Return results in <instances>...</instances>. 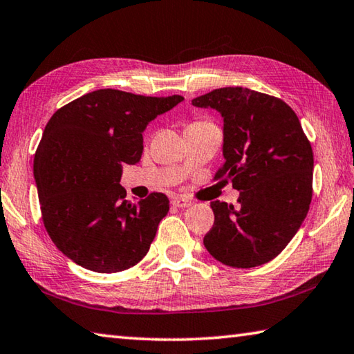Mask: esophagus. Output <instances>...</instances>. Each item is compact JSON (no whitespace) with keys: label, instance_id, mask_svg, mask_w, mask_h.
Segmentation results:
<instances>
[{"label":"esophagus","instance_id":"obj_1","mask_svg":"<svg viewBox=\"0 0 354 354\" xmlns=\"http://www.w3.org/2000/svg\"><path fill=\"white\" fill-rule=\"evenodd\" d=\"M171 205L176 207H189L192 206V201L187 198H183V196H175V198L171 200Z\"/></svg>","mask_w":354,"mask_h":354}]
</instances>
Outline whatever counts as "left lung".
Returning <instances> with one entry per match:
<instances>
[{
  "label": "left lung",
  "instance_id": "1",
  "mask_svg": "<svg viewBox=\"0 0 354 354\" xmlns=\"http://www.w3.org/2000/svg\"><path fill=\"white\" fill-rule=\"evenodd\" d=\"M223 117L225 162L215 178L241 192L239 207L212 201L214 226L203 239L221 263L251 268L274 259L306 218L314 154L297 113L283 100L243 87L192 100Z\"/></svg>",
  "mask_w": 354,
  "mask_h": 354
}]
</instances>
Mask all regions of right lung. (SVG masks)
<instances>
[{"instance_id":"right-lung-1","label":"right lung","mask_w":354,"mask_h":354,"mask_svg":"<svg viewBox=\"0 0 354 354\" xmlns=\"http://www.w3.org/2000/svg\"><path fill=\"white\" fill-rule=\"evenodd\" d=\"M184 98L100 88L53 113L34 158L41 218L62 253L87 270L115 273L148 253L169 212L164 194L131 203L123 164L143 153L147 124Z\"/></svg>"}]
</instances>
